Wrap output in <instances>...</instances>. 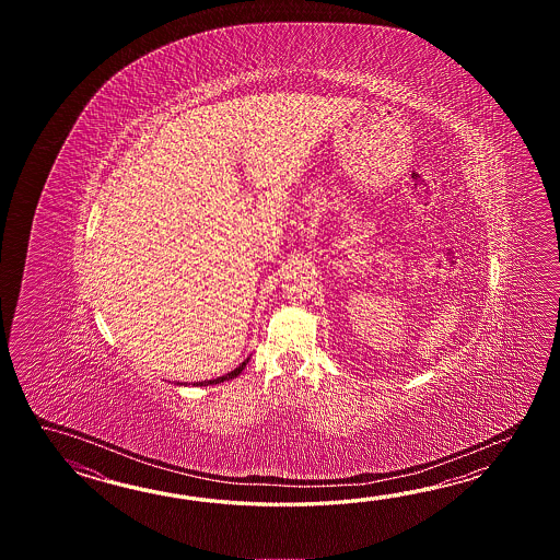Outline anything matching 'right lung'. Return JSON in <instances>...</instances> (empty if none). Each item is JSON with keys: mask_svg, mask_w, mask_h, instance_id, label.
<instances>
[{"mask_svg": "<svg viewBox=\"0 0 560 560\" xmlns=\"http://www.w3.org/2000/svg\"><path fill=\"white\" fill-rule=\"evenodd\" d=\"M248 360L250 358H246L242 364H240L238 369L232 370V372H228L224 376H218L214 381H203V382H194V386H208V384H218V382L232 381V378H236L242 370L246 369V364H248ZM176 384H182V382H176ZM186 384V382H184Z\"/></svg>", "mask_w": 560, "mask_h": 560, "instance_id": "1", "label": "right lung"}]
</instances>
